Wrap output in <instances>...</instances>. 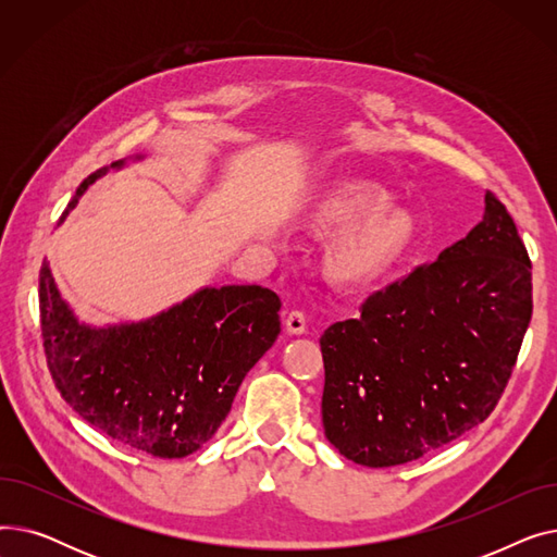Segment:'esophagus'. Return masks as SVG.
I'll list each match as a JSON object with an SVG mask.
<instances>
[{
  "label": "esophagus",
  "instance_id": "1",
  "mask_svg": "<svg viewBox=\"0 0 557 557\" xmlns=\"http://www.w3.org/2000/svg\"><path fill=\"white\" fill-rule=\"evenodd\" d=\"M284 325H286L288 334H294V336L305 334L307 332V315H305V311H298V309L290 311L286 315V320H284Z\"/></svg>",
  "mask_w": 557,
  "mask_h": 557
}]
</instances>
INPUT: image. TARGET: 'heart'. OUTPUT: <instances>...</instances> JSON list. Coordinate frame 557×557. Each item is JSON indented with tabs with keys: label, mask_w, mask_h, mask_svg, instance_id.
I'll return each instance as SVG.
<instances>
[{
	"label": "heart",
	"mask_w": 557,
	"mask_h": 557,
	"mask_svg": "<svg viewBox=\"0 0 557 557\" xmlns=\"http://www.w3.org/2000/svg\"><path fill=\"white\" fill-rule=\"evenodd\" d=\"M388 196L370 183H345L315 202L313 221L325 227H347L330 252V267L341 280H366L374 275L397 250L406 234L399 214H376L386 208Z\"/></svg>",
	"instance_id": "obj_1"
}]
</instances>
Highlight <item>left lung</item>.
Wrapping results in <instances>:
<instances>
[{
    "label": "left lung",
    "mask_w": 557,
    "mask_h": 557,
    "mask_svg": "<svg viewBox=\"0 0 557 557\" xmlns=\"http://www.w3.org/2000/svg\"><path fill=\"white\" fill-rule=\"evenodd\" d=\"M533 313L531 259L506 205L320 336L327 441L366 467L449 445L502 399Z\"/></svg>",
    "instance_id": "obj_1"
}]
</instances>
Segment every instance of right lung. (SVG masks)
I'll list each match as a JSON object with an SVG mask.
<instances>
[{
	"label": "right lung",
	"mask_w": 557,
	"mask_h": 557,
	"mask_svg": "<svg viewBox=\"0 0 557 557\" xmlns=\"http://www.w3.org/2000/svg\"><path fill=\"white\" fill-rule=\"evenodd\" d=\"M103 173L87 175L61 221ZM280 307L277 294L257 284L208 286L141 323L90 327L61 298L47 259L40 269L55 388L114 443L156 458L189 456L216 433L244 376L275 343Z\"/></svg>",
	"instance_id": "1"
}]
</instances>
